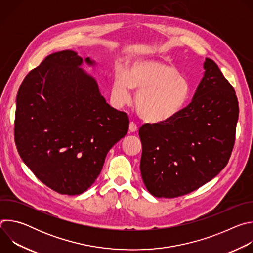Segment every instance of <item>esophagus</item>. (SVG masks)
Listing matches in <instances>:
<instances>
[{"mask_svg": "<svg viewBox=\"0 0 253 253\" xmlns=\"http://www.w3.org/2000/svg\"><path fill=\"white\" fill-rule=\"evenodd\" d=\"M129 130H130V132H136V131L138 130V126H137V124H136L135 122L131 121V122H130V124H129Z\"/></svg>", "mask_w": 253, "mask_h": 253, "instance_id": "esophagus-1", "label": "esophagus"}]
</instances>
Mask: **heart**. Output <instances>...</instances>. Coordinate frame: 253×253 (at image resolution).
<instances>
[{"label": "heart", "instance_id": "1", "mask_svg": "<svg viewBox=\"0 0 253 253\" xmlns=\"http://www.w3.org/2000/svg\"><path fill=\"white\" fill-rule=\"evenodd\" d=\"M132 89L138 91L136 106L140 116L149 122H162L176 116L186 105L191 87L170 63L159 59H138L129 72L116 70L112 99L122 107L131 102Z\"/></svg>", "mask_w": 253, "mask_h": 253}]
</instances>
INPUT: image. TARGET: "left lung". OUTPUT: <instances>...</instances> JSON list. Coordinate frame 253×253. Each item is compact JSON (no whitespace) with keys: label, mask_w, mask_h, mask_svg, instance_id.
I'll return each mask as SVG.
<instances>
[{"label":"left lung","mask_w":253,"mask_h":253,"mask_svg":"<svg viewBox=\"0 0 253 253\" xmlns=\"http://www.w3.org/2000/svg\"><path fill=\"white\" fill-rule=\"evenodd\" d=\"M204 76L191 103L173 118L140 127V171L155 197L190 193L228 163L238 120L233 87L216 63L206 58Z\"/></svg>","instance_id":"1"}]
</instances>
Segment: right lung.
<instances>
[{
	"label": "right lung",
	"mask_w": 253,
	"mask_h": 253,
	"mask_svg": "<svg viewBox=\"0 0 253 253\" xmlns=\"http://www.w3.org/2000/svg\"><path fill=\"white\" fill-rule=\"evenodd\" d=\"M82 62L71 50L49 55L17 95L18 152L41 182L67 195L95 182L108 151L129 129L128 115L106 103L95 79L79 68Z\"/></svg>",
	"instance_id": "right-lung-1"
}]
</instances>
